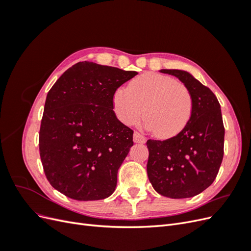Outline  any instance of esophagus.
Returning <instances> with one entry per match:
<instances>
[{
  "mask_svg": "<svg viewBox=\"0 0 251 251\" xmlns=\"http://www.w3.org/2000/svg\"><path fill=\"white\" fill-rule=\"evenodd\" d=\"M133 139H134V142H136V143H146V141H147L146 137H144L143 135H141L138 132H134Z\"/></svg>",
  "mask_w": 251,
  "mask_h": 251,
  "instance_id": "esophagus-1",
  "label": "esophagus"
}]
</instances>
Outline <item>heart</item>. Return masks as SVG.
Wrapping results in <instances>:
<instances>
[{
	"instance_id": "b5f03b06",
	"label": "heart",
	"mask_w": 251,
	"mask_h": 251,
	"mask_svg": "<svg viewBox=\"0 0 251 251\" xmlns=\"http://www.w3.org/2000/svg\"><path fill=\"white\" fill-rule=\"evenodd\" d=\"M113 110L126 126H135L144 115L146 126L159 138L178 135L192 116L193 100L188 89L176 79L146 73L133 79L127 89L113 95Z\"/></svg>"
}]
</instances>
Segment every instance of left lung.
<instances>
[{"instance_id":"8db88e82","label":"left lung","mask_w":251,"mask_h":251,"mask_svg":"<svg viewBox=\"0 0 251 251\" xmlns=\"http://www.w3.org/2000/svg\"><path fill=\"white\" fill-rule=\"evenodd\" d=\"M178 77L193 100L192 116L178 135L147 141V171L155 191L173 199L191 198L215 181L224 155L221 107L211 90L183 70L162 69Z\"/></svg>"}]
</instances>
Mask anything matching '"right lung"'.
Masks as SVG:
<instances>
[{
	"instance_id": "1",
	"label": "right lung",
	"mask_w": 251,
	"mask_h": 251,
	"mask_svg": "<svg viewBox=\"0 0 251 251\" xmlns=\"http://www.w3.org/2000/svg\"><path fill=\"white\" fill-rule=\"evenodd\" d=\"M138 73L80 62L47 94L40 128V155L50 184L78 201L111 196L133 146V130L113 111L116 90Z\"/></svg>"
}]
</instances>
